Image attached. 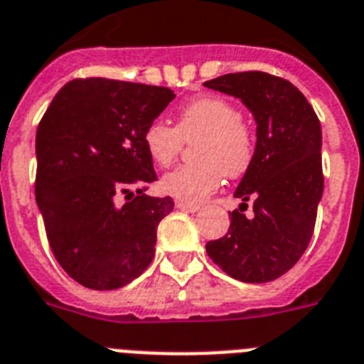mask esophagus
Segmentation results:
<instances>
[{"instance_id": "obj_1", "label": "esophagus", "mask_w": 364, "mask_h": 364, "mask_svg": "<svg viewBox=\"0 0 364 364\" xmlns=\"http://www.w3.org/2000/svg\"><path fill=\"white\" fill-rule=\"evenodd\" d=\"M176 207L179 208V210H185V213H198L200 210V207L194 203H186V201H178L176 203Z\"/></svg>"}]
</instances>
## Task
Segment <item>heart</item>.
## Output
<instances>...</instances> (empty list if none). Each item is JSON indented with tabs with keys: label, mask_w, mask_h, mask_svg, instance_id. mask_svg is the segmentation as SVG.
I'll list each match as a JSON object with an SVG mask.
<instances>
[{
	"label": "heart",
	"mask_w": 364,
	"mask_h": 364,
	"mask_svg": "<svg viewBox=\"0 0 364 364\" xmlns=\"http://www.w3.org/2000/svg\"><path fill=\"white\" fill-rule=\"evenodd\" d=\"M192 164H183L161 179V188L178 200L194 203L220 188L223 173L235 179L247 172L257 154V137L235 102L207 95L179 107L176 128L151 121L144 128L148 156L159 166L178 159L185 141H196Z\"/></svg>",
	"instance_id": "heart-1"
}]
</instances>
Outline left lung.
Segmentation results:
<instances>
[{
	"mask_svg": "<svg viewBox=\"0 0 364 364\" xmlns=\"http://www.w3.org/2000/svg\"><path fill=\"white\" fill-rule=\"evenodd\" d=\"M203 86L242 100L257 121V154L235 192L229 232L207 255L229 277L264 284L300 260L314 236L324 188L321 122L289 80L269 73H229ZM253 201V216L242 210Z\"/></svg>",
	"mask_w": 364,
	"mask_h": 364,
	"instance_id": "8db88e82",
	"label": "left lung"
}]
</instances>
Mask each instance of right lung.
Returning a JSON list of instances; mask_svg holds the SVG:
<instances>
[{
    "label": "right lung",
    "mask_w": 364,
    "mask_h": 364,
    "mask_svg": "<svg viewBox=\"0 0 364 364\" xmlns=\"http://www.w3.org/2000/svg\"><path fill=\"white\" fill-rule=\"evenodd\" d=\"M173 99L168 87L75 78L38 124L36 203L56 262L84 287L119 289L154 260L173 200L143 194L157 179L143 134Z\"/></svg>",
    "instance_id": "obj_1"
}]
</instances>
